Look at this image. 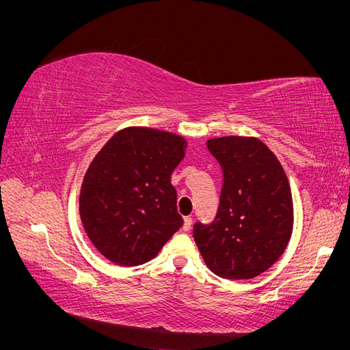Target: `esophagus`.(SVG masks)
I'll return each instance as SVG.
<instances>
[{"label": "esophagus", "mask_w": 350, "mask_h": 350, "mask_svg": "<svg viewBox=\"0 0 350 350\" xmlns=\"http://www.w3.org/2000/svg\"><path fill=\"white\" fill-rule=\"evenodd\" d=\"M191 225H193V217H189V216L184 217V225H183V229H184V230H189V229H191Z\"/></svg>", "instance_id": "obj_1"}]
</instances>
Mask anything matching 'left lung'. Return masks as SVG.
Returning a JSON list of instances; mask_svg holds the SVG:
<instances>
[{
    "mask_svg": "<svg viewBox=\"0 0 350 350\" xmlns=\"http://www.w3.org/2000/svg\"><path fill=\"white\" fill-rule=\"evenodd\" d=\"M224 171L220 206L211 225H194L206 266L219 278L248 280L269 270L291 241L293 201L283 166L256 137L210 139Z\"/></svg>",
    "mask_w": 350,
    "mask_h": 350,
    "instance_id": "1",
    "label": "left lung"
}]
</instances>
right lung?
I'll use <instances>...</instances> for the list:
<instances>
[{
	"label": "right lung",
	"mask_w": 350,
	"mask_h": 350,
	"mask_svg": "<svg viewBox=\"0 0 350 350\" xmlns=\"http://www.w3.org/2000/svg\"><path fill=\"white\" fill-rule=\"evenodd\" d=\"M185 149L183 135L126 126L93 157L81 183L79 213L105 258L122 267L140 266L183 226L171 175Z\"/></svg>",
	"instance_id": "right-lung-1"
}]
</instances>
